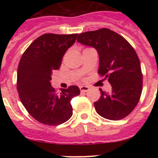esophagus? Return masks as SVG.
<instances>
[{"instance_id": "34e87169", "label": "esophagus", "mask_w": 158, "mask_h": 158, "mask_svg": "<svg viewBox=\"0 0 158 158\" xmlns=\"http://www.w3.org/2000/svg\"><path fill=\"white\" fill-rule=\"evenodd\" d=\"M79 89H80V91L82 92H86L89 91V87L86 86V85H81V86L79 87Z\"/></svg>"}]
</instances>
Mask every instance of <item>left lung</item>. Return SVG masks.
I'll list each match as a JSON object with an SVG mask.
<instances>
[{
	"mask_svg": "<svg viewBox=\"0 0 158 158\" xmlns=\"http://www.w3.org/2000/svg\"><path fill=\"white\" fill-rule=\"evenodd\" d=\"M77 41L94 47L99 55L98 73L111 85L94 102L97 113L109 120H120L136 107L142 92V73L136 52L121 35L108 28L80 33Z\"/></svg>",
	"mask_w": 158,
	"mask_h": 158,
	"instance_id": "8db88e82",
	"label": "left lung"
}]
</instances>
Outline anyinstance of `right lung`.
<instances>
[{
	"label": "right lung",
	"instance_id": "1",
	"mask_svg": "<svg viewBox=\"0 0 158 158\" xmlns=\"http://www.w3.org/2000/svg\"><path fill=\"white\" fill-rule=\"evenodd\" d=\"M77 36V33L43 34L20 58L17 80L19 97L30 115L44 125H61L73 115L70 102L80 93L79 87L71 85L58 93L50 80L52 71L60 69L63 56Z\"/></svg>",
	"mask_w": 158,
	"mask_h": 158
}]
</instances>
